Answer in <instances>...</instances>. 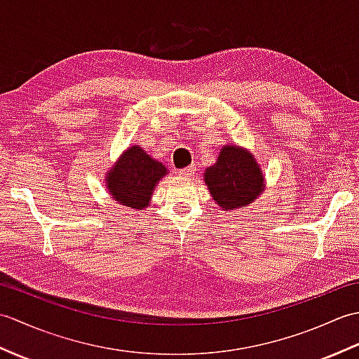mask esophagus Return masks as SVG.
<instances>
[{"mask_svg": "<svg viewBox=\"0 0 359 359\" xmlns=\"http://www.w3.org/2000/svg\"><path fill=\"white\" fill-rule=\"evenodd\" d=\"M194 171H196V168H194V165H191L188 168H182V170H177V174L182 175V177H191Z\"/></svg>", "mask_w": 359, "mask_h": 359, "instance_id": "esophagus-1", "label": "esophagus"}]
</instances>
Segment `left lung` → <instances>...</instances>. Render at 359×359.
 Returning a JSON list of instances; mask_svg holds the SVG:
<instances>
[{
	"label": "left lung",
	"instance_id": "1",
	"mask_svg": "<svg viewBox=\"0 0 359 359\" xmlns=\"http://www.w3.org/2000/svg\"><path fill=\"white\" fill-rule=\"evenodd\" d=\"M205 184L219 207L234 210L256 199L262 191L264 177L250 152L238 147H224L216 165L205 172Z\"/></svg>",
	"mask_w": 359,
	"mask_h": 359
}]
</instances>
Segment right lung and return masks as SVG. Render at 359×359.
I'll list each match as a JSON object with an SVG mask.
<instances>
[{
  "label": "right lung",
  "instance_id": "right-lung-1",
  "mask_svg": "<svg viewBox=\"0 0 359 359\" xmlns=\"http://www.w3.org/2000/svg\"><path fill=\"white\" fill-rule=\"evenodd\" d=\"M166 174V168L151 158L140 147H131L108 172V187L114 201L129 208L148 207L152 189Z\"/></svg>",
  "mask_w": 359,
  "mask_h": 359
}]
</instances>
